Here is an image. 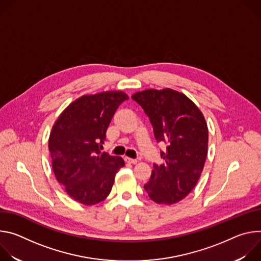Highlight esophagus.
<instances>
[{
    "mask_svg": "<svg viewBox=\"0 0 261 261\" xmlns=\"http://www.w3.org/2000/svg\"><path fill=\"white\" fill-rule=\"evenodd\" d=\"M125 161L128 162V163H132V164L137 163V160H136V159H132V158H129V157H125Z\"/></svg>",
    "mask_w": 261,
    "mask_h": 261,
    "instance_id": "obj_1",
    "label": "esophagus"
}]
</instances>
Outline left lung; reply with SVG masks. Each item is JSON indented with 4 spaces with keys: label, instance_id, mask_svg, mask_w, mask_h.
I'll return each mask as SVG.
<instances>
[{
    "label": "left lung",
    "instance_id": "8db88e82",
    "mask_svg": "<svg viewBox=\"0 0 261 261\" xmlns=\"http://www.w3.org/2000/svg\"><path fill=\"white\" fill-rule=\"evenodd\" d=\"M150 118L156 140L167 144L165 160L154 164L143 188L159 204H173L196 186L207 155L208 129L200 109L187 96L171 89H147L132 95Z\"/></svg>",
    "mask_w": 261,
    "mask_h": 261
}]
</instances>
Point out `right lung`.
<instances>
[{
    "instance_id": "obj_1",
    "label": "right lung",
    "mask_w": 261,
    "mask_h": 261,
    "mask_svg": "<svg viewBox=\"0 0 261 261\" xmlns=\"http://www.w3.org/2000/svg\"><path fill=\"white\" fill-rule=\"evenodd\" d=\"M128 99L122 91L84 95L71 102L55 122L48 139L53 170L75 201L93 205L104 200L116 173L125 165L121 157L100 150L116 110Z\"/></svg>"
}]
</instances>
